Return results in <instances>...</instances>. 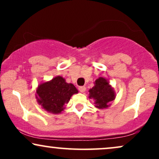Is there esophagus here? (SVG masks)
I'll return each instance as SVG.
<instances>
[{
  "mask_svg": "<svg viewBox=\"0 0 159 159\" xmlns=\"http://www.w3.org/2000/svg\"><path fill=\"white\" fill-rule=\"evenodd\" d=\"M78 90H79V91L81 93H84L86 91V87L84 86H81V87H78Z\"/></svg>",
  "mask_w": 159,
  "mask_h": 159,
  "instance_id": "esophagus-1",
  "label": "esophagus"
}]
</instances>
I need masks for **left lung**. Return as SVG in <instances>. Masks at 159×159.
<instances>
[{
  "instance_id": "left-lung-1",
  "label": "left lung",
  "mask_w": 159,
  "mask_h": 159,
  "mask_svg": "<svg viewBox=\"0 0 159 159\" xmlns=\"http://www.w3.org/2000/svg\"><path fill=\"white\" fill-rule=\"evenodd\" d=\"M116 98L114 87L106 78L99 77L94 82L93 88L89 90V98L93 100L94 106L98 109H105Z\"/></svg>"
}]
</instances>
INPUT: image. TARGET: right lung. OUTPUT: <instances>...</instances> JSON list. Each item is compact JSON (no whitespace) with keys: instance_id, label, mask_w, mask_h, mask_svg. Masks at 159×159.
<instances>
[{"instance_id":"1","label":"right lung","mask_w":159,"mask_h":159,"mask_svg":"<svg viewBox=\"0 0 159 159\" xmlns=\"http://www.w3.org/2000/svg\"><path fill=\"white\" fill-rule=\"evenodd\" d=\"M78 93L72 84L67 83L65 78L58 75L39 84L35 95L37 102L45 111L57 114L64 110L65 104L69 102L72 95Z\"/></svg>"}]
</instances>
